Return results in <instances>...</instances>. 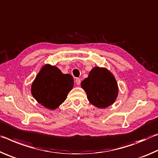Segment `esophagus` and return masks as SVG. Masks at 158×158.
Returning a JSON list of instances; mask_svg holds the SVG:
<instances>
[{"mask_svg": "<svg viewBox=\"0 0 158 158\" xmlns=\"http://www.w3.org/2000/svg\"><path fill=\"white\" fill-rule=\"evenodd\" d=\"M76 83L77 85H79L81 84V79L80 78H76Z\"/></svg>", "mask_w": 158, "mask_h": 158, "instance_id": "1", "label": "esophagus"}]
</instances>
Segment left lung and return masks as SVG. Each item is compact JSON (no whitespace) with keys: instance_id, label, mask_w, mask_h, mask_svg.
Returning a JSON list of instances; mask_svg holds the SVG:
<instances>
[{"instance_id":"left-lung-1","label":"left lung","mask_w":158,"mask_h":158,"mask_svg":"<svg viewBox=\"0 0 158 158\" xmlns=\"http://www.w3.org/2000/svg\"><path fill=\"white\" fill-rule=\"evenodd\" d=\"M81 87L87 94L90 103L99 108H105L115 102L118 95V86L115 77L106 68L95 66L88 77L81 82Z\"/></svg>"}]
</instances>
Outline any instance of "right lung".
<instances>
[{
    "mask_svg": "<svg viewBox=\"0 0 158 158\" xmlns=\"http://www.w3.org/2000/svg\"><path fill=\"white\" fill-rule=\"evenodd\" d=\"M73 78L64 74L57 67L44 65L31 85V94L44 107L55 110L66 99L73 87Z\"/></svg>",
    "mask_w": 158,
    "mask_h": 158,
    "instance_id": "1",
    "label": "right lung"
}]
</instances>
